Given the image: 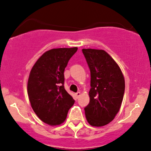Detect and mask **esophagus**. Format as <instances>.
I'll list each match as a JSON object with an SVG mask.
<instances>
[{
    "mask_svg": "<svg viewBox=\"0 0 151 151\" xmlns=\"http://www.w3.org/2000/svg\"><path fill=\"white\" fill-rule=\"evenodd\" d=\"M76 97H77V98H78V97L81 96V92H77V93H76Z\"/></svg>",
    "mask_w": 151,
    "mask_h": 151,
    "instance_id": "1",
    "label": "esophagus"
}]
</instances>
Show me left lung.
Wrapping results in <instances>:
<instances>
[{"label":"left lung","instance_id":"8db88e82","mask_svg":"<svg viewBox=\"0 0 151 151\" xmlns=\"http://www.w3.org/2000/svg\"><path fill=\"white\" fill-rule=\"evenodd\" d=\"M91 72L90 101L84 108L91 126L101 127L114 119L124 96V78L119 65L102 50L83 49Z\"/></svg>","mask_w":151,"mask_h":151}]
</instances>
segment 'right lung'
<instances>
[{
    "instance_id": "add662e5",
    "label": "right lung",
    "mask_w": 151,
    "mask_h": 151,
    "mask_svg": "<svg viewBox=\"0 0 151 151\" xmlns=\"http://www.w3.org/2000/svg\"><path fill=\"white\" fill-rule=\"evenodd\" d=\"M77 47L58 48L45 52L31 70L27 92L35 114L50 125L65 120L75 100L64 88V71Z\"/></svg>"
}]
</instances>
